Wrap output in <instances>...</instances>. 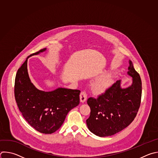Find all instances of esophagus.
I'll return each mask as SVG.
<instances>
[{
  "label": "esophagus",
  "instance_id": "esophagus-1",
  "mask_svg": "<svg viewBox=\"0 0 158 158\" xmlns=\"http://www.w3.org/2000/svg\"><path fill=\"white\" fill-rule=\"evenodd\" d=\"M87 95L85 92L82 91V92H81V94H80V101H81V102H82V103L84 102L87 100Z\"/></svg>",
  "mask_w": 158,
  "mask_h": 158
}]
</instances>
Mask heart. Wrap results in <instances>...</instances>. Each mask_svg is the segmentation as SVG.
Listing matches in <instances>:
<instances>
[{
	"label": "heart",
	"mask_w": 158,
	"mask_h": 158,
	"mask_svg": "<svg viewBox=\"0 0 158 158\" xmlns=\"http://www.w3.org/2000/svg\"><path fill=\"white\" fill-rule=\"evenodd\" d=\"M112 80L110 77H105L97 82L93 86L94 93L99 94L106 91L112 84Z\"/></svg>",
	"instance_id": "b5f03b06"
}]
</instances>
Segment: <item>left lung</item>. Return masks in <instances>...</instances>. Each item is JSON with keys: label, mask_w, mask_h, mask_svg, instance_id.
<instances>
[{"label": "left lung", "mask_w": 158, "mask_h": 158, "mask_svg": "<svg viewBox=\"0 0 158 158\" xmlns=\"http://www.w3.org/2000/svg\"><path fill=\"white\" fill-rule=\"evenodd\" d=\"M129 64L128 74L133 78L130 86L122 88L121 80H118L98 98L87 100L90 115L86 123L89 130L97 136L114 135L127 127L136 116L141 103L142 84L130 60Z\"/></svg>", "instance_id": "8db88e82"}]
</instances>
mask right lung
Masks as SVG:
<instances>
[{
	"mask_svg": "<svg viewBox=\"0 0 158 158\" xmlns=\"http://www.w3.org/2000/svg\"><path fill=\"white\" fill-rule=\"evenodd\" d=\"M18 69L15 80L14 94L18 107L26 121L36 130L51 134L62 125L68 112L79 103V90L60 87L51 92L38 90L31 83L27 69V60Z\"/></svg>",
	"mask_w": 158,
	"mask_h": 158,
	"instance_id": "add662e5",
	"label": "right lung"
}]
</instances>
